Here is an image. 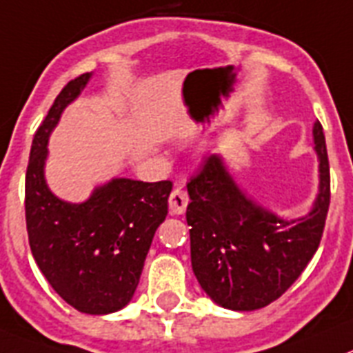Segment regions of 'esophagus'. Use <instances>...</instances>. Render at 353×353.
Segmentation results:
<instances>
[{
    "label": "esophagus",
    "instance_id": "34e87169",
    "mask_svg": "<svg viewBox=\"0 0 353 353\" xmlns=\"http://www.w3.org/2000/svg\"><path fill=\"white\" fill-rule=\"evenodd\" d=\"M188 202L190 199H188V194H186V190L177 186V188L172 190L170 197H168V210H170V213L172 214H183L186 211Z\"/></svg>",
    "mask_w": 353,
    "mask_h": 353
}]
</instances>
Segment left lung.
<instances>
[{
  "label": "left lung",
  "mask_w": 353,
  "mask_h": 353,
  "mask_svg": "<svg viewBox=\"0 0 353 353\" xmlns=\"http://www.w3.org/2000/svg\"><path fill=\"white\" fill-rule=\"evenodd\" d=\"M312 134L320 194L304 219L286 222L249 201L219 156H208L190 177L192 268L202 290L222 307H265L295 283L318 250L330 204V168L320 122Z\"/></svg>",
  "instance_id": "1"
}]
</instances>
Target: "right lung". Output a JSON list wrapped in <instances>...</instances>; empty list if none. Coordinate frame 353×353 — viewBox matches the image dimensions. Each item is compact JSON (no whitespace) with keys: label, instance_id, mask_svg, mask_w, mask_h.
Returning a JSON list of instances; mask_svg holds the SVG:
<instances>
[{"label":"right lung","instance_id":"add662e5","mask_svg":"<svg viewBox=\"0 0 353 353\" xmlns=\"http://www.w3.org/2000/svg\"><path fill=\"white\" fill-rule=\"evenodd\" d=\"M88 79L90 72L70 79L35 131L24 213L30 249L51 288L78 311L108 314L124 307L139 286L156 229L168 213L172 181L113 179L81 204L49 192L44 179L49 133Z\"/></svg>","mask_w":353,"mask_h":353}]
</instances>
